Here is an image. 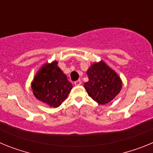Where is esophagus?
I'll return each instance as SVG.
<instances>
[{
	"mask_svg": "<svg viewBox=\"0 0 153 153\" xmlns=\"http://www.w3.org/2000/svg\"><path fill=\"white\" fill-rule=\"evenodd\" d=\"M74 84L76 85V86H79V85L81 84V81L79 80H76V81H75V82H74Z\"/></svg>",
	"mask_w": 153,
	"mask_h": 153,
	"instance_id": "obj_1",
	"label": "esophagus"
}]
</instances>
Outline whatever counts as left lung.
<instances>
[{
	"label": "left lung",
	"mask_w": 153,
	"mask_h": 153,
	"mask_svg": "<svg viewBox=\"0 0 153 153\" xmlns=\"http://www.w3.org/2000/svg\"><path fill=\"white\" fill-rule=\"evenodd\" d=\"M89 81L84 83L88 95L99 104L109 102L122 88L120 77L104 62L93 64L87 70Z\"/></svg>",
	"instance_id": "8db88e82"
}]
</instances>
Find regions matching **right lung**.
<instances>
[{"instance_id":"obj_1","label":"right lung","mask_w":153,"mask_h":153,"mask_svg":"<svg viewBox=\"0 0 153 153\" xmlns=\"http://www.w3.org/2000/svg\"><path fill=\"white\" fill-rule=\"evenodd\" d=\"M33 95L51 107L61 105L72 89V83L57 67V62L46 63L35 76L32 82Z\"/></svg>"}]
</instances>
